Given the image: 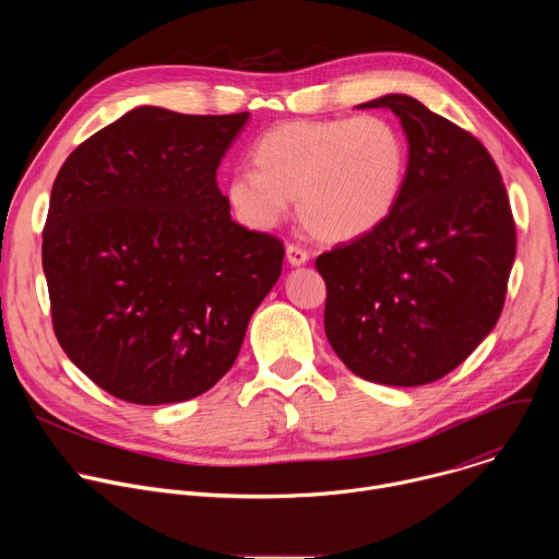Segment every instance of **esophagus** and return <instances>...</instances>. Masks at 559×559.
<instances>
[{
	"mask_svg": "<svg viewBox=\"0 0 559 559\" xmlns=\"http://www.w3.org/2000/svg\"><path fill=\"white\" fill-rule=\"evenodd\" d=\"M285 252H287V261H289V265H305V263L309 261V252H307V250H302L300 246L289 243Z\"/></svg>",
	"mask_w": 559,
	"mask_h": 559,
	"instance_id": "34e87169",
	"label": "esophagus"
}]
</instances>
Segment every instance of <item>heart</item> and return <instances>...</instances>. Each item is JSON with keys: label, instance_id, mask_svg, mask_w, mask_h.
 <instances>
[{"label": "heart", "instance_id": "1", "mask_svg": "<svg viewBox=\"0 0 559 559\" xmlns=\"http://www.w3.org/2000/svg\"><path fill=\"white\" fill-rule=\"evenodd\" d=\"M254 170H236L227 201L257 229L274 227L296 199L305 229L347 243L378 229L395 210L407 175V143L393 123L294 119L263 132L252 147Z\"/></svg>", "mask_w": 559, "mask_h": 559}]
</instances>
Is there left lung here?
<instances>
[{
	"label": "left lung",
	"instance_id": "8db88e82",
	"mask_svg": "<svg viewBox=\"0 0 559 559\" xmlns=\"http://www.w3.org/2000/svg\"><path fill=\"white\" fill-rule=\"evenodd\" d=\"M358 108L401 117V199L371 234L316 259L325 334L360 378L418 386L453 371L496 328L515 259V221L489 150L407 95Z\"/></svg>",
	"mask_w": 559,
	"mask_h": 559
}]
</instances>
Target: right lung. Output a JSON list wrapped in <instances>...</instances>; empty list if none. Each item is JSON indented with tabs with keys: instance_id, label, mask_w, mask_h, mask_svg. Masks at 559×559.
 <instances>
[{
	"instance_id": "right-lung-1",
	"label": "right lung",
	"mask_w": 559,
	"mask_h": 559,
	"mask_svg": "<svg viewBox=\"0 0 559 559\" xmlns=\"http://www.w3.org/2000/svg\"><path fill=\"white\" fill-rule=\"evenodd\" d=\"M250 112L134 108L76 145L44 225L55 336L132 405L183 403L234 365L285 248L229 216L216 183Z\"/></svg>"
}]
</instances>
